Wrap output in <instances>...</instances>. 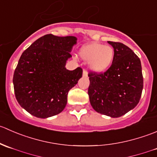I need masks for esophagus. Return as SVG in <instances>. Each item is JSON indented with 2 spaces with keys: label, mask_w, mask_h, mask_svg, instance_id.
I'll list each match as a JSON object with an SVG mask.
<instances>
[{
  "label": "esophagus",
  "mask_w": 157,
  "mask_h": 157,
  "mask_svg": "<svg viewBox=\"0 0 157 157\" xmlns=\"http://www.w3.org/2000/svg\"><path fill=\"white\" fill-rule=\"evenodd\" d=\"M83 77H88V73H87V71H86V70H83Z\"/></svg>",
  "instance_id": "1"
}]
</instances>
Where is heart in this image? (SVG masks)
Segmentation results:
<instances>
[{
    "label": "heart",
    "mask_w": 157,
    "mask_h": 157,
    "mask_svg": "<svg viewBox=\"0 0 157 157\" xmlns=\"http://www.w3.org/2000/svg\"><path fill=\"white\" fill-rule=\"evenodd\" d=\"M79 55L82 59L89 61L92 71L101 73L112 65L115 58V50L109 45L92 42L82 47Z\"/></svg>",
    "instance_id": "1"
}]
</instances>
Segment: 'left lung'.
Listing matches in <instances>:
<instances>
[{"label":"left lung","mask_w":157,"mask_h":157,"mask_svg":"<svg viewBox=\"0 0 157 157\" xmlns=\"http://www.w3.org/2000/svg\"><path fill=\"white\" fill-rule=\"evenodd\" d=\"M115 50L112 65L103 73L90 72L88 95L99 113L118 118L138 104L144 86L140 60L121 42H108Z\"/></svg>","instance_id":"obj_1"}]
</instances>
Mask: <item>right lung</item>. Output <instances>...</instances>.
Instances as JSON below:
<instances>
[{"mask_svg":"<svg viewBox=\"0 0 157 157\" xmlns=\"http://www.w3.org/2000/svg\"><path fill=\"white\" fill-rule=\"evenodd\" d=\"M74 36H42L24 51L13 74L14 93L21 107L40 118L62 112L67 93L82 77L83 70L66 69Z\"/></svg>","mask_w":157,"mask_h":157,"instance_id":"add662e5","label":"right lung"}]
</instances>
